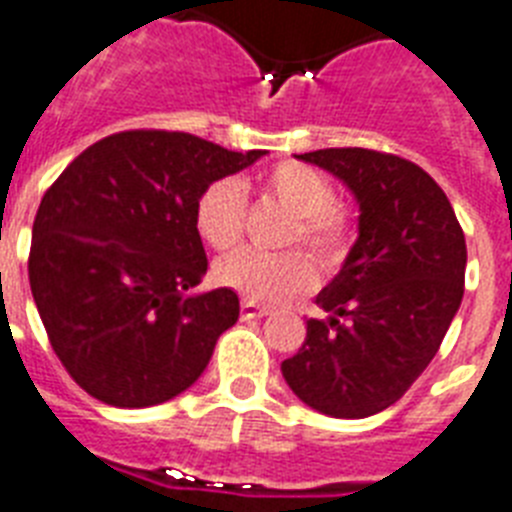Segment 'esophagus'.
<instances>
[{
	"mask_svg": "<svg viewBox=\"0 0 512 512\" xmlns=\"http://www.w3.org/2000/svg\"><path fill=\"white\" fill-rule=\"evenodd\" d=\"M263 315H268V310L260 305H255V302H249V299H244L242 302V318L244 321H249V318H263Z\"/></svg>",
	"mask_w": 512,
	"mask_h": 512,
	"instance_id": "esophagus-1",
	"label": "esophagus"
}]
</instances>
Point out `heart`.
Masks as SVG:
<instances>
[{
	"label": "heart",
	"instance_id": "heart-1",
	"mask_svg": "<svg viewBox=\"0 0 512 512\" xmlns=\"http://www.w3.org/2000/svg\"><path fill=\"white\" fill-rule=\"evenodd\" d=\"M257 186L278 199L294 215L289 242H302L321 265L342 260L352 234V220L334 202V186L323 173L302 162H278L265 170ZM247 194L239 181L220 178L199 191L194 202V228L199 239L213 249H231L242 236ZM215 278L249 302L281 305L307 292L315 281V268L305 252L268 255L260 249H239L215 265Z\"/></svg>",
	"mask_w": 512,
	"mask_h": 512
}]
</instances>
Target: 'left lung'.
<instances>
[{"instance_id": "8db88e82", "label": "left lung", "mask_w": 512, "mask_h": 512, "mask_svg": "<svg viewBox=\"0 0 512 512\" xmlns=\"http://www.w3.org/2000/svg\"><path fill=\"white\" fill-rule=\"evenodd\" d=\"M355 194L357 242L315 297L328 318L307 321L281 363L299 400L331 418H368L426 371L463 302L465 236L450 199L415 162L373 149L305 152Z\"/></svg>"}]
</instances>
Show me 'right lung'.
<instances>
[{
    "instance_id": "obj_1",
    "label": "right lung",
    "mask_w": 512,
    "mask_h": 512,
    "mask_svg": "<svg viewBox=\"0 0 512 512\" xmlns=\"http://www.w3.org/2000/svg\"><path fill=\"white\" fill-rule=\"evenodd\" d=\"M181 131H123L83 149L33 220V302L54 355L81 389L115 407L186 392L239 321L231 289L194 292L207 255L199 191L260 160Z\"/></svg>"
}]
</instances>
